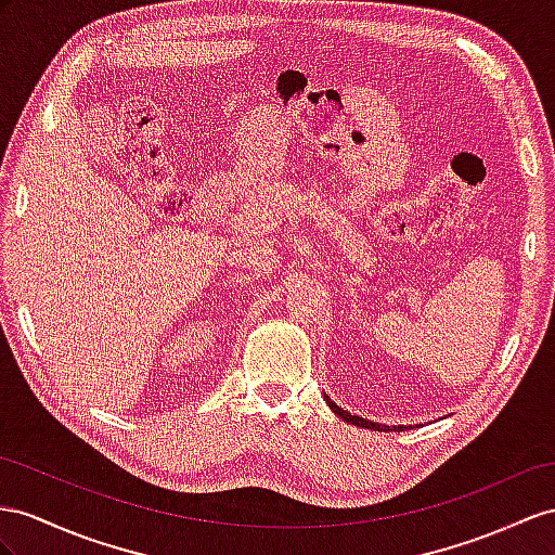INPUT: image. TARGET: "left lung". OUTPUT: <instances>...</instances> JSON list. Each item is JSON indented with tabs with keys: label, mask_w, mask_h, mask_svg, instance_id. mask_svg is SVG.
<instances>
[{
	"label": "left lung",
	"mask_w": 555,
	"mask_h": 555,
	"mask_svg": "<svg viewBox=\"0 0 555 555\" xmlns=\"http://www.w3.org/2000/svg\"><path fill=\"white\" fill-rule=\"evenodd\" d=\"M325 401H328V405L333 408V413L335 415H339L343 417L345 422H351V424H357V426H365V429H373V431H387L389 426H382V424H375V422H367V420H363V417H357V415H351V413H347V410H343L339 405H335L328 396H325ZM399 429H403V426H399ZM393 431H396V426H393Z\"/></svg>",
	"instance_id": "obj_1"
}]
</instances>
